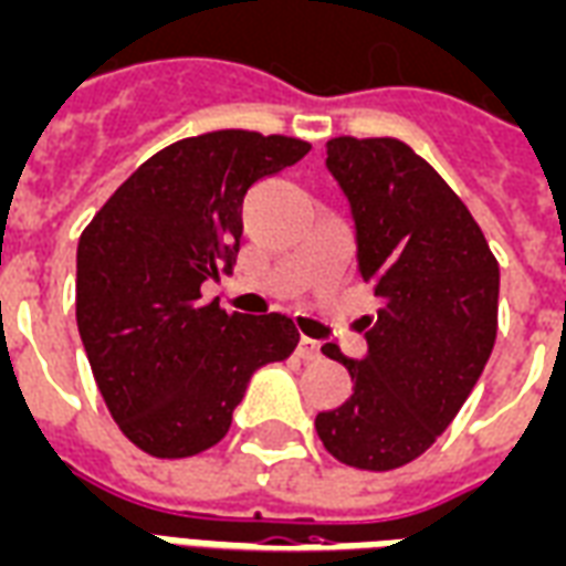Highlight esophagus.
Segmentation results:
<instances>
[{
	"instance_id": "esophagus-1",
	"label": "esophagus",
	"mask_w": 566,
	"mask_h": 566,
	"mask_svg": "<svg viewBox=\"0 0 566 566\" xmlns=\"http://www.w3.org/2000/svg\"><path fill=\"white\" fill-rule=\"evenodd\" d=\"M298 358L301 360H316L318 358V343L310 337L298 339Z\"/></svg>"
}]
</instances>
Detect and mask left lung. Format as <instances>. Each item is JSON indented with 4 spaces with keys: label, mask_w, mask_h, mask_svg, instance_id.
I'll return each mask as SVG.
<instances>
[{
    "label": "left lung",
    "mask_w": 566,
    "mask_h": 566,
    "mask_svg": "<svg viewBox=\"0 0 566 566\" xmlns=\"http://www.w3.org/2000/svg\"><path fill=\"white\" fill-rule=\"evenodd\" d=\"M325 167L355 220L360 280L381 298L360 318L364 358L322 352L352 376L318 411L325 450L352 469L418 460L457 418L495 346L499 262L448 181L394 137L328 139Z\"/></svg>",
    "instance_id": "obj_1"
}]
</instances>
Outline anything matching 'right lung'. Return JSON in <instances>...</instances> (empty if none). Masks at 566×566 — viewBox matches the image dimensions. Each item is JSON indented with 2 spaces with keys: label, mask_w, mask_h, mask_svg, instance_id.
I'll return each mask as SVG.
<instances>
[{
  "label": "right lung",
  "mask_w": 566,
  "mask_h": 566,
  "mask_svg": "<svg viewBox=\"0 0 566 566\" xmlns=\"http://www.w3.org/2000/svg\"><path fill=\"white\" fill-rule=\"evenodd\" d=\"M310 143L211 130L160 148L106 199L76 244V328L106 409L139 450L214 448L250 376L298 346L292 318L202 301L241 248V202Z\"/></svg>",
  "instance_id": "obj_1"
}]
</instances>
